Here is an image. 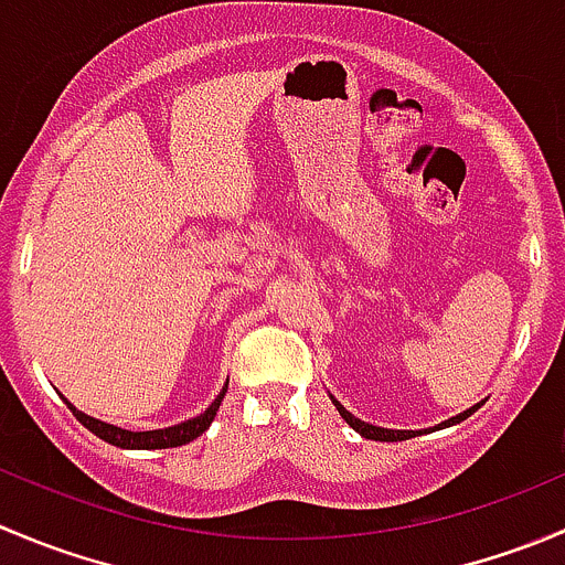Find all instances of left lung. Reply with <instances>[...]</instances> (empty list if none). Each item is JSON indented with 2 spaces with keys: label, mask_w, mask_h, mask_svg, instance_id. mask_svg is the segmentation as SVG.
I'll use <instances>...</instances> for the list:
<instances>
[{
  "label": "left lung",
  "mask_w": 565,
  "mask_h": 565,
  "mask_svg": "<svg viewBox=\"0 0 565 565\" xmlns=\"http://www.w3.org/2000/svg\"><path fill=\"white\" fill-rule=\"evenodd\" d=\"M328 397H331V403L337 405L339 416H342V419L348 422V425H350V428L355 430V434L364 436V439H372V441H403V439H411V436H414V434H422V430H392V428H377V425H370V422H364V419H359V416L350 414V411L344 408V405L339 403V399L333 397V394H328ZM478 408H480V403H478V405H472V408L461 411V414L450 416V419H445V422H441V425H436V428H450V425H458V422H463V419H467V416H472L475 411H478ZM428 430H434V428H428Z\"/></svg>",
  "instance_id": "8db88e82"
}]
</instances>
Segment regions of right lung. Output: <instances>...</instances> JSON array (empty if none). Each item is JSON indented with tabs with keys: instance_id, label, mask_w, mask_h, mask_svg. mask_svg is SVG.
I'll return each instance as SVG.
<instances>
[{
	"instance_id": "right-lung-1",
	"label": "right lung",
	"mask_w": 565,
	"mask_h": 565,
	"mask_svg": "<svg viewBox=\"0 0 565 565\" xmlns=\"http://www.w3.org/2000/svg\"><path fill=\"white\" fill-rule=\"evenodd\" d=\"M226 388H228V381L223 383L221 394L212 399V405L204 411V414L193 416V419L179 422V425H171V428H160V430H126V428H118V425H109V422L96 419V416H87L85 411H79L76 405H71L65 397L63 399H65V405L74 411L76 419H79L82 425L90 430V434H96L98 439L109 441V445L120 447V450H166V447L188 445V441L199 439V436L204 434L206 428H210L212 419H215V414H217V408H221L223 397H226Z\"/></svg>"
}]
</instances>
